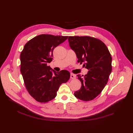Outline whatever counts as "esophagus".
Segmentation results:
<instances>
[{
  "mask_svg": "<svg viewBox=\"0 0 133 133\" xmlns=\"http://www.w3.org/2000/svg\"><path fill=\"white\" fill-rule=\"evenodd\" d=\"M76 77L75 75L73 74H70V78L71 79H75Z\"/></svg>",
  "mask_w": 133,
  "mask_h": 133,
  "instance_id": "obj_1",
  "label": "esophagus"
}]
</instances>
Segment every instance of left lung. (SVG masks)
<instances>
[{
	"mask_svg": "<svg viewBox=\"0 0 133 133\" xmlns=\"http://www.w3.org/2000/svg\"><path fill=\"white\" fill-rule=\"evenodd\" d=\"M69 46L78 58V62L88 70L85 76L77 75L82 87L74 92L75 96L83 101L96 98L107 83L111 72L112 58L105 44L89 36H69Z\"/></svg>",
	"mask_w": 133,
	"mask_h": 133,
	"instance_id": "1",
	"label": "left lung"
}]
</instances>
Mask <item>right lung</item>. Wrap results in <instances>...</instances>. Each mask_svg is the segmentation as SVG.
Returning <instances> with one entry per match:
<instances>
[{
    "label": "right lung",
    "instance_id": "right-lung-1",
    "mask_svg": "<svg viewBox=\"0 0 133 133\" xmlns=\"http://www.w3.org/2000/svg\"><path fill=\"white\" fill-rule=\"evenodd\" d=\"M67 38L68 36L40 35L28 41L21 52V71L24 83L37 102L46 103L53 99L61 85L70 78L68 71L56 72L47 66L52 60L55 48Z\"/></svg>",
    "mask_w": 133,
    "mask_h": 133
}]
</instances>
